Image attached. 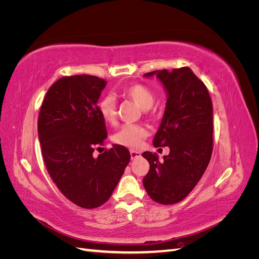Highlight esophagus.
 I'll return each mask as SVG.
<instances>
[{
  "label": "esophagus",
  "instance_id": "34e87169",
  "mask_svg": "<svg viewBox=\"0 0 259 259\" xmlns=\"http://www.w3.org/2000/svg\"><path fill=\"white\" fill-rule=\"evenodd\" d=\"M130 153H131V158H132V160H133V159H136V158H138V156L142 155V153H140L139 151H135V150H131V151H130Z\"/></svg>",
  "mask_w": 259,
  "mask_h": 259
}]
</instances>
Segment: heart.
<instances>
[{
    "label": "heart",
    "mask_w": 259,
    "mask_h": 259,
    "mask_svg": "<svg viewBox=\"0 0 259 259\" xmlns=\"http://www.w3.org/2000/svg\"><path fill=\"white\" fill-rule=\"evenodd\" d=\"M127 98L132 99L143 110H148L154 104V94L142 84H133L123 91ZM98 110L104 121L108 124H114L116 121V103L111 94L101 97L98 103ZM148 135V131L140 125L126 124L117 130L112 136V140L127 148H138Z\"/></svg>",
    "instance_id": "heart-1"
}]
</instances>
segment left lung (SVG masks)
I'll return each mask as SVG.
<instances>
[{"label": "left lung", "mask_w": 259, "mask_h": 259, "mask_svg": "<svg viewBox=\"0 0 259 259\" xmlns=\"http://www.w3.org/2000/svg\"><path fill=\"white\" fill-rule=\"evenodd\" d=\"M167 100L153 146L168 147L160 161L156 153L144 152L150 164L144 177L147 193L160 204H174L189 194L204 174L213 151V105L208 91L188 67L171 71L156 70Z\"/></svg>", "instance_id": "left-lung-1"}]
</instances>
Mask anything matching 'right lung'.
I'll list each match as a JSON object with an SVG mask.
<instances>
[{"instance_id": "1", "label": "right lung", "mask_w": 259, "mask_h": 259, "mask_svg": "<svg viewBox=\"0 0 259 259\" xmlns=\"http://www.w3.org/2000/svg\"><path fill=\"white\" fill-rule=\"evenodd\" d=\"M107 81L81 74L64 76L48 91L37 121L46 168L67 199L83 208L106 203L131 160L130 151L113 145L94 158L107 138L97 103Z\"/></svg>"}]
</instances>
